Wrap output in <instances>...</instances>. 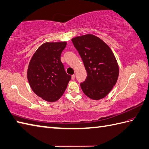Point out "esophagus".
<instances>
[{
    "instance_id": "34e87169",
    "label": "esophagus",
    "mask_w": 149,
    "mask_h": 149,
    "mask_svg": "<svg viewBox=\"0 0 149 149\" xmlns=\"http://www.w3.org/2000/svg\"><path fill=\"white\" fill-rule=\"evenodd\" d=\"M71 78H72V80H74V79H75V75L74 74H72L71 76Z\"/></svg>"
}]
</instances>
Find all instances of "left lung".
Here are the masks:
<instances>
[{"instance_id":"obj_1","label":"left lung","mask_w":149,"mask_h":149,"mask_svg":"<svg viewBox=\"0 0 149 149\" xmlns=\"http://www.w3.org/2000/svg\"><path fill=\"white\" fill-rule=\"evenodd\" d=\"M83 61L87 77L80 84L84 93L99 100L109 94L116 84L119 69L113 52L97 36L86 34L72 39Z\"/></svg>"}]
</instances>
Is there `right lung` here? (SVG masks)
Segmentation results:
<instances>
[{
	"label": "right lung",
	"instance_id": "1",
	"mask_svg": "<svg viewBox=\"0 0 149 149\" xmlns=\"http://www.w3.org/2000/svg\"><path fill=\"white\" fill-rule=\"evenodd\" d=\"M66 45V42H45L36 51L29 62V85L36 95L48 102L57 101L61 97L71 78L61 61Z\"/></svg>",
	"mask_w": 149,
	"mask_h": 149
}]
</instances>
